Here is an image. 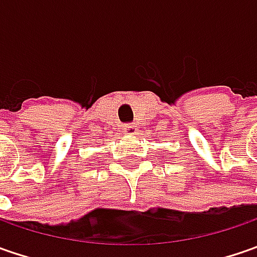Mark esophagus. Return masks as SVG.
Instances as JSON below:
<instances>
[{"mask_svg":"<svg viewBox=\"0 0 257 257\" xmlns=\"http://www.w3.org/2000/svg\"><path fill=\"white\" fill-rule=\"evenodd\" d=\"M123 132L128 136H136L137 134V125L136 124H127V125H124Z\"/></svg>","mask_w":257,"mask_h":257,"instance_id":"esophagus-1","label":"esophagus"}]
</instances>
